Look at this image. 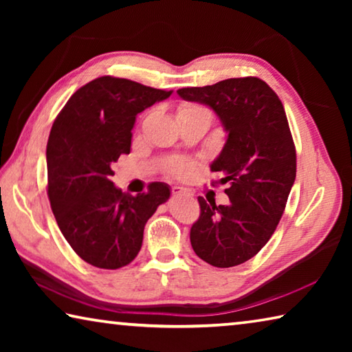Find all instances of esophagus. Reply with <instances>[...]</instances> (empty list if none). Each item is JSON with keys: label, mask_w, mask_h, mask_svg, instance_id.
Instances as JSON below:
<instances>
[{"label": "esophagus", "mask_w": 352, "mask_h": 352, "mask_svg": "<svg viewBox=\"0 0 352 352\" xmlns=\"http://www.w3.org/2000/svg\"><path fill=\"white\" fill-rule=\"evenodd\" d=\"M172 195H175V197H178V195H192V194H190V190L184 189L182 186H174V188H172Z\"/></svg>", "instance_id": "1"}]
</instances>
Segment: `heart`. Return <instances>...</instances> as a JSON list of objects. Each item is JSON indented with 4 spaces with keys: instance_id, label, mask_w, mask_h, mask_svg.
<instances>
[{
    "instance_id": "obj_1",
    "label": "heart",
    "mask_w": 352,
    "mask_h": 352,
    "mask_svg": "<svg viewBox=\"0 0 352 352\" xmlns=\"http://www.w3.org/2000/svg\"><path fill=\"white\" fill-rule=\"evenodd\" d=\"M194 109H199V107H195V105H183L182 109H180V113L188 111V110H194ZM190 170H192V163L186 162V160H180V162H177L174 166H172L170 174L178 175V177H183V175H188Z\"/></svg>"
}]
</instances>
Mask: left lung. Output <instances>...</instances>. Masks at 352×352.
<instances>
[{"label": "left lung", "mask_w": 352, "mask_h": 352, "mask_svg": "<svg viewBox=\"0 0 352 352\" xmlns=\"http://www.w3.org/2000/svg\"><path fill=\"white\" fill-rule=\"evenodd\" d=\"M178 96L214 110L228 133L211 164L228 183V205L199 197L190 245L208 264L228 269L252 259L281 220L296 175V152L278 94L258 77L180 88Z\"/></svg>", "instance_id": "obj_1"}]
</instances>
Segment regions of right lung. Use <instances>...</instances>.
Listing matches in <instances>:
<instances>
[{"label":"right lung","mask_w":352,"mask_h":352,"mask_svg":"<svg viewBox=\"0 0 352 352\" xmlns=\"http://www.w3.org/2000/svg\"><path fill=\"white\" fill-rule=\"evenodd\" d=\"M170 94L102 76L80 87L52 124L47 197L65 239L88 264L107 270L130 264L147 220L170 197L166 183H151L133 197L111 182L113 163L130 153L136 115Z\"/></svg>","instance_id":"right-lung-1"}]
</instances>
